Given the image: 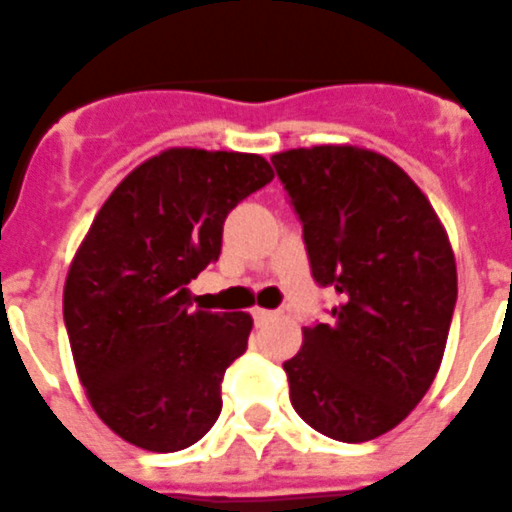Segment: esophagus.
<instances>
[{"instance_id":"esophagus-1","label":"esophagus","mask_w":512,"mask_h":512,"mask_svg":"<svg viewBox=\"0 0 512 512\" xmlns=\"http://www.w3.org/2000/svg\"><path fill=\"white\" fill-rule=\"evenodd\" d=\"M251 316H253V321H256V323H266V321H269V318H272V316H274V310H264V308H253V313H251Z\"/></svg>"}]
</instances>
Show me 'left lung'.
<instances>
[{"label":"left lung","instance_id":"8db88e82","mask_svg":"<svg viewBox=\"0 0 512 512\" xmlns=\"http://www.w3.org/2000/svg\"><path fill=\"white\" fill-rule=\"evenodd\" d=\"M272 165L303 225L310 274L339 295L282 365L290 401L326 438L365 443L435 381L458 295L451 243L417 183L378 152L323 144Z\"/></svg>","mask_w":512,"mask_h":512}]
</instances>
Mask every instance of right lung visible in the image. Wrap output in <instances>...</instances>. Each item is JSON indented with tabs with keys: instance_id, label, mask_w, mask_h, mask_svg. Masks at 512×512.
<instances>
[{
	"instance_id": "1",
	"label": "right lung",
	"mask_w": 512,
	"mask_h": 512,
	"mask_svg": "<svg viewBox=\"0 0 512 512\" xmlns=\"http://www.w3.org/2000/svg\"><path fill=\"white\" fill-rule=\"evenodd\" d=\"M259 155L168 150L100 207L64 285L74 365L98 417L155 453L202 440L225 370L248 347V313L191 310V279L220 259L225 217L272 181Z\"/></svg>"
}]
</instances>
